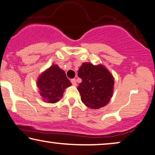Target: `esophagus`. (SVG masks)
Returning <instances> with one entry per match:
<instances>
[{
    "label": "esophagus",
    "instance_id": "obj_1",
    "mask_svg": "<svg viewBox=\"0 0 155 155\" xmlns=\"http://www.w3.org/2000/svg\"><path fill=\"white\" fill-rule=\"evenodd\" d=\"M71 83L74 86L77 85V82H76V80L75 79H72L71 80Z\"/></svg>",
    "mask_w": 155,
    "mask_h": 155
}]
</instances>
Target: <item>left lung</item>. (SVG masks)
<instances>
[{
	"label": "left lung",
	"instance_id": "obj_1",
	"mask_svg": "<svg viewBox=\"0 0 155 155\" xmlns=\"http://www.w3.org/2000/svg\"><path fill=\"white\" fill-rule=\"evenodd\" d=\"M78 75L82 79L78 90L87 107L98 109L109 102L114 93V78L104 65L83 63Z\"/></svg>",
	"mask_w": 155,
	"mask_h": 155
}]
</instances>
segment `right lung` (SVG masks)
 <instances>
[{"label": "right lung", "mask_w": 155, "mask_h": 155, "mask_svg": "<svg viewBox=\"0 0 155 155\" xmlns=\"http://www.w3.org/2000/svg\"><path fill=\"white\" fill-rule=\"evenodd\" d=\"M71 85L65 71L58 65H52L40 74L37 81V86L42 100L54 104L62 98L65 89Z\"/></svg>", "instance_id": "right-lung-1"}]
</instances>
